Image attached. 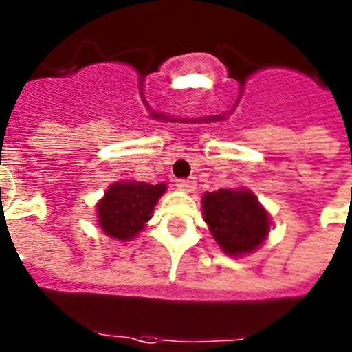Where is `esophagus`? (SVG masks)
I'll return each instance as SVG.
<instances>
[{
    "label": "esophagus",
    "mask_w": 352,
    "mask_h": 352,
    "mask_svg": "<svg viewBox=\"0 0 352 352\" xmlns=\"http://www.w3.org/2000/svg\"><path fill=\"white\" fill-rule=\"evenodd\" d=\"M195 179L194 178H182V179H176V186H178L179 190L183 192H192L195 190Z\"/></svg>",
    "instance_id": "obj_1"
}]
</instances>
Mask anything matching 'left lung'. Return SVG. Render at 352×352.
<instances>
[{
    "instance_id": "left-lung-1",
    "label": "left lung",
    "mask_w": 352,
    "mask_h": 352,
    "mask_svg": "<svg viewBox=\"0 0 352 352\" xmlns=\"http://www.w3.org/2000/svg\"><path fill=\"white\" fill-rule=\"evenodd\" d=\"M203 211L211 234L229 256L256 250L270 232L268 213L256 195L243 188L208 192L203 197Z\"/></svg>"
}]
</instances>
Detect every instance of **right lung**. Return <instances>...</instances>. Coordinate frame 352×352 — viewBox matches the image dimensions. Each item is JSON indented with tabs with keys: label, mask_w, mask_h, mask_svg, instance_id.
<instances>
[{
	"label": "right lung",
	"mask_w": 352,
	"mask_h": 352,
	"mask_svg": "<svg viewBox=\"0 0 352 352\" xmlns=\"http://www.w3.org/2000/svg\"><path fill=\"white\" fill-rule=\"evenodd\" d=\"M166 185L142 182H120L109 186L96 210L105 234L114 239H132L151 219L153 208Z\"/></svg>",
	"instance_id": "right-lung-1"
}]
</instances>
